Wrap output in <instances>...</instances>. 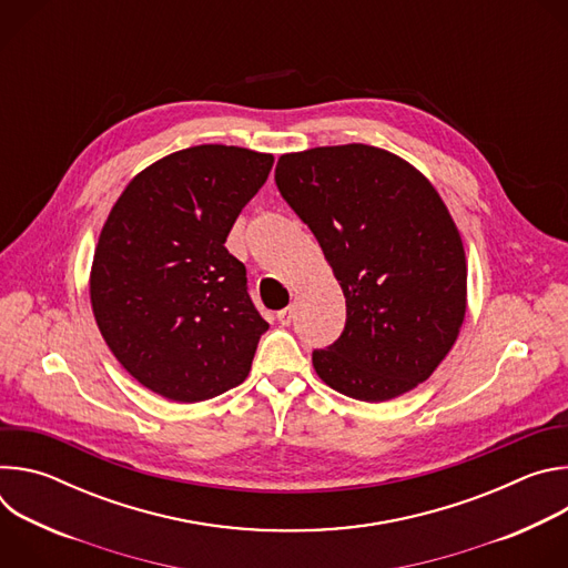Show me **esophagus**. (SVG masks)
<instances>
[{
  "label": "esophagus",
  "instance_id": "esophagus-1",
  "mask_svg": "<svg viewBox=\"0 0 568 568\" xmlns=\"http://www.w3.org/2000/svg\"><path fill=\"white\" fill-rule=\"evenodd\" d=\"M276 318H278V323H283V326H290V323L294 321V307L281 310V312L276 314Z\"/></svg>",
  "mask_w": 568,
  "mask_h": 568
}]
</instances>
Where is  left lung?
<instances>
[{
	"instance_id": "left-lung-1",
	"label": "left lung",
	"mask_w": 568,
	"mask_h": 568,
	"mask_svg": "<svg viewBox=\"0 0 568 568\" xmlns=\"http://www.w3.org/2000/svg\"><path fill=\"white\" fill-rule=\"evenodd\" d=\"M276 186L346 296L342 337L312 353L316 375L364 402L416 388L452 351L467 307L463 240L438 191L364 143L281 154Z\"/></svg>"
}]
</instances>
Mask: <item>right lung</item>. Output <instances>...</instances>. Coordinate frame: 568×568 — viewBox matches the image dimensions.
<instances>
[{"instance_id": "1", "label": "right lung", "mask_w": 568, "mask_h": 568, "mask_svg": "<svg viewBox=\"0 0 568 568\" xmlns=\"http://www.w3.org/2000/svg\"><path fill=\"white\" fill-rule=\"evenodd\" d=\"M274 156L193 145L141 171L112 206L90 274L99 331L121 366L173 402L245 382L270 323L224 247Z\"/></svg>"}]
</instances>
